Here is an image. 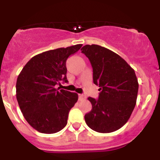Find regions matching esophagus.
<instances>
[{"mask_svg": "<svg viewBox=\"0 0 160 160\" xmlns=\"http://www.w3.org/2000/svg\"><path fill=\"white\" fill-rule=\"evenodd\" d=\"M79 100L80 101H82L86 98V95H82V94H79Z\"/></svg>", "mask_w": 160, "mask_h": 160, "instance_id": "34e87169", "label": "esophagus"}]
</instances>
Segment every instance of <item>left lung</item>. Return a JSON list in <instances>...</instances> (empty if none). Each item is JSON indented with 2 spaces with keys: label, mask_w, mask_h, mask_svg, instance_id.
I'll use <instances>...</instances> for the list:
<instances>
[{
  "label": "left lung",
  "mask_w": 160,
  "mask_h": 160,
  "mask_svg": "<svg viewBox=\"0 0 160 160\" xmlns=\"http://www.w3.org/2000/svg\"><path fill=\"white\" fill-rule=\"evenodd\" d=\"M81 50L90 62L93 82L101 91L98 99L88 98L92 108L84 117L86 124L98 132L117 131L127 122L136 104L138 82L135 71L105 47L86 45Z\"/></svg>",
  "instance_id": "obj_1"
}]
</instances>
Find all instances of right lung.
Listing matches in <instances>:
<instances>
[{
    "mask_svg": "<svg viewBox=\"0 0 160 160\" xmlns=\"http://www.w3.org/2000/svg\"><path fill=\"white\" fill-rule=\"evenodd\" d=\"M82 46L40 53L27 62L18 76L16 98L20 110L28 124L39 132L56 133L67 125L78 95L58 90L56 86L62 80L68 82L66 61Z\"/></svg>",
    "mask_w": 160,
    "mask_h": 160,
    "instance_id": "obj_1",
    "label": "right lung"
}]
</instances>
